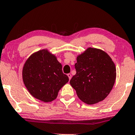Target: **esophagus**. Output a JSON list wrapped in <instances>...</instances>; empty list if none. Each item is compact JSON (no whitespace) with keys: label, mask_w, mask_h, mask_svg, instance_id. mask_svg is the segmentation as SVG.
Listing matches in <instances>:
<instances>
[{"label":"esophagus","mask_w":135,"mask_h":135,"mask_svg":"<svg viewBox=\"0 0 135 135\" xmlns=\"http://www.w3.org/2000/svg\"><path fill=\"white\" fill-rule=\"evenodd\" d=\"M68 78H69V79L70 80V79H71V77H72V75H71V74H68Z\"/></svg>","instance_id":"obj_1"}]
</instances>
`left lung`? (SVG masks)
I'll return each mask as SVG.
<instances>
[{"mask_svg":"<svg viewBox=\"0 0 135 135\" xmlns=\"http://www.w3.org/2000/svg\"><path fill=\"white\" fill-rule=\"evenodd\" d=\"M76 74L70 84L78 98L88 104L104 100L113 89L116 77L115 64L101 49L88 47L77 56Z\"/></svg>","mask_w":135,"mask_h":135,"instance_id":"8db88e82","label":"left lung"}]
</instances>
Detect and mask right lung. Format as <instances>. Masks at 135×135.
<instances>
[{"instance_id": "add662e5", "label": "right lung", "mask_w": 135, "mask_h": 135, "mask_svg": "<svg viewBox=\"0 0 135 135\" xmlns=\"http://www.w3.org/2000/svg\"><path fill=\"white\" fill-rule=\"evenodd\" d=\"M22 79L30 94L45 103L54 100L61 88L69 81L56 56L47 49L30 56L23 67Z\"/></svg>"}]
</instances>
